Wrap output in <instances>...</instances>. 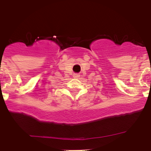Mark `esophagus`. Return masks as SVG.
<instances>
[{
  "mask_svg": "<svg viewBox=\"0 0 151 151\" xmlns=\"http://www.w3.org/2000/svg\"><path fill=\"white\" fill-rule=\"evenodd\" d=\"M73 77H74V78H79V77H80V75L78 74V73H76V74L73 75Z\"/></svg>",
  "mask_w": 151,
  "mask_h": 151,
  "instance_id": "34e87169",
  "label": "esophagus"
}]
</instances>
